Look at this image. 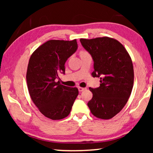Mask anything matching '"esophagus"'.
Returning <instances> with one entry per match:
<instances>
[{
  "label": "esophagus",
  "mask_w": 153,
  "mask_h": 153,
  "mask_svg": "<svg viewBox=\"0 0 153 153\" xmlns=\"http://www.w3.org/2000/svg\"><path fill=\"white\" fill-rule=\"evenodd\" d=\"M86 90V88H82V87H78V90L79 92H82L84 91V90Z\"/></svg>",
  "instance_id": "1"
}]
</instances>
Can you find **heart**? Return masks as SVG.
<instances>
[{
    "label": "heart",
    "instance_id": "b5f03b06",
    "mask_svg": "<svg viewBox=\"0 0 153 153\" xmlns=\"http://www.w3.org/2000/svg\"><path fill=\"white\" fill-rule=\"evenodd\" d=\"M87 53L86 51H82L81 52H80V54H82V53Z\"/></svg>",
    "mask_w": 153,
    "mask_h": 153
}]
</instances>
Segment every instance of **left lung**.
<instances>
[{"label": "left lung", "mask_w": 153, "mask_h": 153, "mask_svg": "<svg viewBox=\"0 0 153 153\" xmlns=\"http://www.w3.org/2000/svg\"><path fill=\"white\" fill-rule=\"evenodd\" d=\"M80 42L94 61L92 77H100V86L89 88L92 98L88 106L93 115L109 120L120 113L130 97L134 84L131 59L123 45L104 36Z\"/></svg>", "instance_id": "obj_1"}]
</instances>
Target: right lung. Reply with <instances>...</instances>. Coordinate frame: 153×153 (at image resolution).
<instances>
[{"instance_id": "add662e5", "label": "right lung", "mask_w": 153, "mask_h": 153, "mask_svg": "<svg viewBox=\"0 0 153 153\" xmlns=\"http://www.w3.org/2000/svg\"><path fill=\"white\" fill-rule=\"evenodd\" d=\"M77 48L76 39L51 40L42 44L31 55L27 65V88L40 112L51 120L67 117L78 95L76 87L56 82L59 73L65 74V63Z\"/></svg>"}]
</instances>
